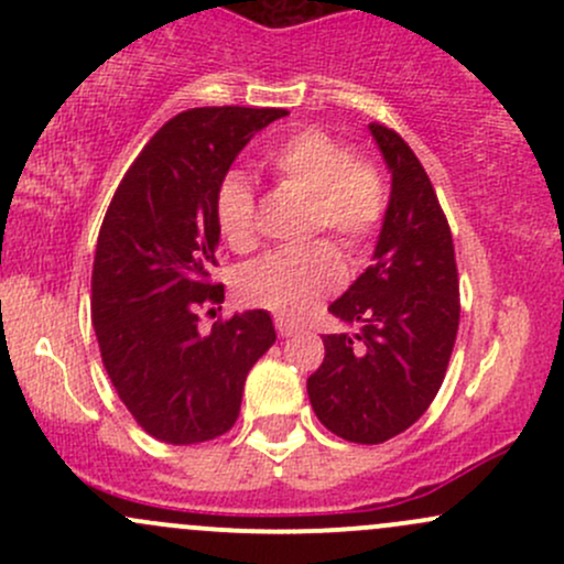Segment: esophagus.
<instances>
[{
	"mask_svg": "<svg viewBox=\"0 0 564 564\" xmlns=\"http://www.w3.org/2000/svg\"><path fill=\"white\" fill-rule=\"evenodd\" d=\"M275 332H278V336H281V339H289V336L296 334V326H294V323L283 321V318H275Z\"/></svg>",
	"mask_w": 564,
	"mask_h": 564,
	"instance_id": "34e87169",
	"label": "esophagus"
}]
</instances>
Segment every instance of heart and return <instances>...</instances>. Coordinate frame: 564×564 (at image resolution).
Segmentation results:
<instances>
[{
	"label": "heart",
	"instance_id": "1",
	"mask_svg": "<svg viewBox=\"0 0 564 564\" xmlns=\"http://www.w3.org/2000/svg\"><path fill=\"white\" fill-rule=\"evenodd\" d=\"M264 164L281 183L307 193L310 232L332 230L347 249L358 251L377 236L387 212L381 172L323 129H300L278 140ZM223 236L236 249L254 243L257 198L241 172L225 174L215 200ZM345 278V260L336 243L318 238L262 257L243 270L241 291L251 304L273 310L289 321L307 318Z\"/></svg>",
	"mask_w": 564,
	"mask_h": 564
}]
</instances>
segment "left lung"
<instances>
[{"label": "left lung", "instance_id": "8db88e82", "mask_svg": "<svg viewBox=\"0 0 564 564\" xmlns=\"http://www.w3.org/2000/svg\"><path fill=\"white\" fill-rule=\"evenodd\" d=\"M392 174L373 264L332 313L358 334L323 336L326 358L307 379L315 416L336 437L377 445L405 432L443 384L458 332L453 238L422 161L398 132L368 124Z\"/></svg>", "mask_w": 564, "mask_h": 564}]
</instances>
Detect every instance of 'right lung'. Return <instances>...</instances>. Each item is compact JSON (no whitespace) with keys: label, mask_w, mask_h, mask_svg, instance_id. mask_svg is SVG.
Returning a JSON list of instances; mask_svg holds the SVG:
<instances>
[{"label":"right lung","mask_w":564,"mask_h":564,"mask_svg":"<svg viewBox=\"0 0 564 564\" xmlns=\"http://www.w3.org/2000/svg\"><path fill=\"white\" fill-rule=\"evenodd\" d=\"M283 108H191L166 121L116 187L97 236L93 323L121 403L161 443L196 445L236 424L243 381L273 347L264 310L217 321V187ZM212 313V310H209Z\"/></svg>","instance_id":"add662e5"}]
</instances>
